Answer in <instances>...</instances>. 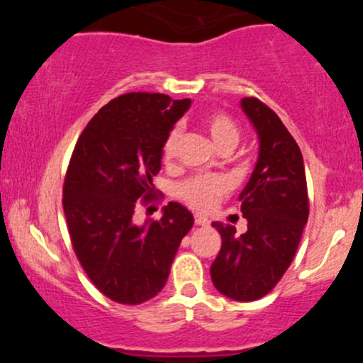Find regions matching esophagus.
Masks as SVG:
<instances>
[{
    "label": "esophagus",
    "mask_w": 363,
    "mask_h": 363,
    "mask_svg": "<svg viewBox=\"0 0 363 363\" xmlns=\"http://www.w3.org/2000/svg\"><path fill=\"white\" fill-rule=\"evenodd\" d=\"M194 223H196V225H199V227H206V225L210 223V222H208L206 216H203V215H196V216H194Z\"/></svg>",
    "instance_id": "34e87169"
}]
</instances>
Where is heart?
<instances>
[{
  "label": "heart",
  "mask_w": 363,
  "mask_h": 363,
  "mask_svg": "<svg viewBox=\"0 0 363 363\" xmlns=\"http://www.w3.org/2000/svg\"><path fill=\"white\" fill-rule=\"evenodd\" d=\"M203 126L213 140L218 150H234L240 140V128L230 116L223 112H211L203 118ZM179 141H181V129L174 128L165 136L162 143V158L165 162L172 160L176 157ZM228 191V184L223 177L220 176H194L179 186V198L194 210H210L218 201V198Z\"/></svg>",
  "instance_id": "1"
}]
</instances>
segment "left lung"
<instances>
[{
    "label": "left lung",
    "instance_id": "1",
    "mask_svg": "<svg viewBox=\"0 0 363 363\" xmlns=\"http://www.w3.org/2000/svg\"><path fill=\"white\" fill-rule=\"evenodd\" d=\"M259 136V157L240 193L247 232L215 222L222 249L210 268L215 289L234 301H257L289 269L309 218L306 169L297 141L281 119L256 97L240 102Z\"/></svg>",
    "mask_w": 363,
    "mask_h": 363
}]
</instances>
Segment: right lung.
I'll return each mask as SVG.
<instances>
[{"instance_id":"right-lung-1","label":"right lung","mask_w":363,"mask_h":363,"mask_svg":"<svg viewBox=\"0 0 363 363\" xmlns=\"http://www.w3.org/2000/svg\"><path fill=\"white\" fill-rule=\"evenodd\" d=\"M191 101L131 91L104 106L78 138L62 184L73 251L111 301L138 306L164 289L194 218L170 201L160 220L136 225V205L158 199L162 143ZM142 201L138 202V199Z\"/></svg>"}]
</instances>
